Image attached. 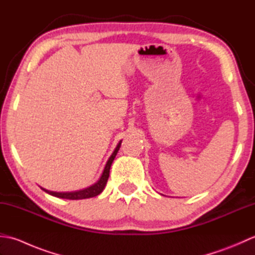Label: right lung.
<instances>
[{
  "instance_id": "1",
  "label": "right lung",
  "mask_w": 255,
  "mask_h": 255,
  "mask_svg": "<svg viewBox=\"0 0 255 255\" xmlns=\"http://www.w3.org/2000/svg\"><path fill=\"white\" fill-rule=\"evenodd\" d=\"M121 144H122V140L118 142L115 150L113 151L112 155L108 158L104 170H103L102 175L99 178V181L94 183L93 185H91V186L83 188V189H80V191H74V192H52V191H48V189L42 188V187H41V189L42 191H45L46 193L52 195V196L59 197V198H64V199L75 200V199H85V198H91V197L97 196V195H100L103 192V189H104L106 186L108 176H110V170H111L112 163H113L114 159H115L119 148H121Z\"/></svg>"
}]
</instances>
